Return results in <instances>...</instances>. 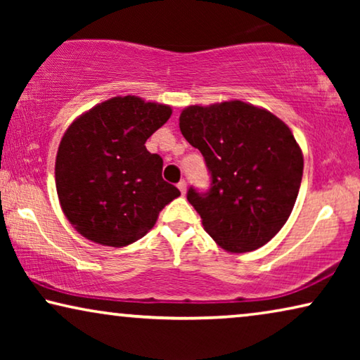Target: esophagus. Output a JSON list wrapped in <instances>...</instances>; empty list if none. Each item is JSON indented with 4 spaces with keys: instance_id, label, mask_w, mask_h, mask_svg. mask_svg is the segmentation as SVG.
Listing matches in <instances>:
<instances>
[{
    "instance_id": "esophagus-1",
    "label": "esophagus",
    "mask_w": 360,
    "mask_h": 360,
    "mask_svg": "<svg viewBox=\"0 0 360 360\" xmlns=\"http://www.w3.org/2000/svg\"><path fill=\"white\" fill-rule=\"evenodd\" d=\"M176 186H179V190L181 191V195H185V191H186V181H185V180H180L179 185H176Z\"/></svg>"
}]
</instances>
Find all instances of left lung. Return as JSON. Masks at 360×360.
<instances>
[{
  "mask_svg": "<svg viewBox=\"0 0 360 360\" xmlns=\"http://www.w3.org/2000/svg\"><path fill=\"white\" fill-rule=\"evenodd\" d=\"M180 131L205 157L210 190L186 198L203 228L228 252L267 244L287 223L303 176L292 131L272 112L243 101L188 106Z\"/></svg>",
  "mask_w": 360,
  "mask_h": 360,
  "instance_id": "left-lung-1",
  "label": "left lung"
}]
</instances>
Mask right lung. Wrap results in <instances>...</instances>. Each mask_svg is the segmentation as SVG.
<instances>
[{
	"instance_id": "obj_1",
	"label": "right lung",
	"mask_w": 360,
	"mask_h": 360,
	"mask_svg": "<svg viewBox=\"0 0 360 360\" xmlns=\"http://www.w3.org/2000/svg\"><path fill=\"white\" fill-rule=\"evenodd\" d=\"M170 115V106L116 96L68 127L57 152L56 185L63 213L83 238L111 248L136 243L180 195L162 179V157L146 149Z\"/></svg>"
}]
</instances>
